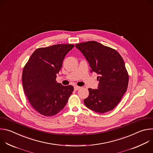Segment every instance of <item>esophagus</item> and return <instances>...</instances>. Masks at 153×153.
Returning a JSON list of instances; mask_svg holds the SVG:
<instances>
[{
  "label": "esophagus",
  "mask_w": 153,
  "mask_h": 153,
  "mask_svg": "<svg viewBox=\"0 0 153 153\" xmlns=\"http://www.w3.org/2000/svg\"><path fill=\"white\" fill-rule=\"evenodd\" d=\"M74 88L75 90H79V89L81 88V87H80V86H74Z\"/></svg>",
  "instance_id": "obj_1"
}]
</instances>
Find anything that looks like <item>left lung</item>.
<instances>
[{"mask_svg": "<svg viewBox=\"0 0 153 153\" xmlns=\"http://www.w3.org/2000/svg\"><path fill=\"white\" fill-rule=\"evenodd\" d=\"M90 64L91 72L99 75L97 89L88 88L85 106L99 113L110 111L117 106L126 91L129 76L123 59L115 50L96 41L76 45Z\"/></svg>", "mask_w": 153, "mask_h": 153, "instance_id": "left-lung-1", "label": "left lung"}]
</instances>
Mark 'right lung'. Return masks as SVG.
Masks as SVG:
<instances>
[{
  "label": "right lung",
  "instance_id": "1",
  "mask_svg": "<svg viewBox=\"0 0 153 153\" xmlns=\"http://www.w3.org/2000/svg\"><path fill=\"white\" fill-rule=\"evenodd\" d=\"M74 45L57 44L36 50L25 65L22 85L31 106L40 114L52 116L59 113L73 93L72 85L56 81L63 60Z\"/></svg>",
  "mask_w": 153,
  "mask_h": 153
}]
</instances>
